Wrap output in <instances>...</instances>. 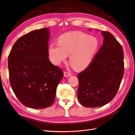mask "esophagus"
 <instances>
[{"label": "esophagus", "mask_w": 135, "mask_h": 135, "mask_svg": "<svg viewBox=\"0 0 135 135\" xmlns=\"http://www.w3.org/2000/svg\"><path fill=\"white\" fill-rule=\"evenodd\" d=\"M64 76H66V77H68V76H70L71 75V74L69 72H68V71H64Z\"/></svg>", "instance_id": "1"}]
</instances>
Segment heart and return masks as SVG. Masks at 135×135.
Listing matches in <instances>:
<instances>
[{
  "instance_id": "obj_1",
  "label": "heart",
  "mask_w": 135,
  "mask_h": 135,
  "mask_svg": "<svg viewBox=\"0 0 135 135\" xmlns=\"http://www.w3.org/2000/svg\"><path fill=\"white\" fill-rule=\"evenodd\" d=\"M98 46V40L82 32L68 33L61 36L58 43H51L48 53L50 61L56 65L69 56V62L76 70L88 66Z\"/></svg>"
}]
</instances>
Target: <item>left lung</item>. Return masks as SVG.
Segmentation results:
<instances>
[{
  "mask_svg": "<svg viewBox=\"0 0 135 135\" xmlns=\"http://www.w3.org/2000/svg\"><path fill=\"white\" fill-rule=\"evenodd\" d=\"M103 44L89 65L77 75L78 99L86 107H101L117 94L124 70L123 48L110 32L102 31Z\"/></svg>",
  "mask_w": 135,
  "mask_h": 135,
  "instance_id": "1",
  "label": "left lung"
}]
</instances>
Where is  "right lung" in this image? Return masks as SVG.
Instances as JSON below:
<instances>
[{
  "instance_id": "right-lung-1",
  "label": "right lung",
  "mask_w": 135,
  "mask_h": 135,
  "mask_svg": "<svg viewBox=\"0 0 135 135\" xmlns=\"http://www.w3.org/2000/svg\"><path fill=\"white\" fill-rule=\"evenodd\" d=\"M48 28L31 31L14 44L8 57L10 85L25 106L42 109L52 105L62 79L61 69L49 59Z\"/></svg>"
}]
</instances>
